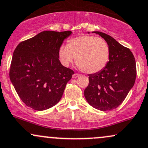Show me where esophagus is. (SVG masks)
Listing matches in <instances>:
<instances>
[{
  "instance_id": "obj_1",
  "label": "esophagus",
  "mask_w": 148,
  "mask_h": 148,
  "mask_svg": "<svg viewBox=\"0 0 148 148\" xmlns=\"http://www.w3.org/2000/svg\"><path fill=\"white\" fill-rule=\"evenodd\" d=\"M80 76V75L78 74V73H74L73 75V78H77L78 77H79Z\"/></svg>"
}]
</instances>
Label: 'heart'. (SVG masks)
<instances>
[{
  "mask_svg": "<svg viewBox=\"0 0 148 148\" xmlns=\"http://www.w3.org/2000/svg\"><path fill=\"white\" fill-rule=\"evenodd\" d=\"M61 62L68 66L75 57L81 71L95 73L106 66L109 60V48L104 39L92 35H82L68 41L67 46L59 50Z\"/></svg>",
  "mask_w": 148,
  "mask_h": 148,
  "instance_id": "obj_1",
  "label": "heart"
}]
</instances>
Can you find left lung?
<instances>
[{
  "label": "left lung",
  "instance_id": "8db88e82",
  "mask_svg": "<svg viewBox=\"0 0 148 148\" xmlns=\"http://www.w3.org/2000/svg\"><path fill=\"white\" fill-rule=\"evenodd\" d=\"M107 41L109 60L100 72L88 75L84 97L90 105L100 111H110L122 104L136 77V61L128 48L105 33L95 32Z\"/></svg>",
  "mask_w": 148,
  "mask_h": 148
}]
</instances>
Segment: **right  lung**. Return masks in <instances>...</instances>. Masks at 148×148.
Returning <instances> with one entry per match:
<instances>
[{"label":"right lung","mask_w":148,"mask_h":148,"mask_svg":"<svg viewBox=\"0 0 148 148\" xmlns=\"http://www.w3.org/2000/svg\"><path fill=\"white\" fill-rule=\"evenodd\" d=\"M71 33L43 31L21 41L15 48L10 78L26 106L43 111L53 107L62 98L74 71L62 65L59 50Z\"/></svg>","instance_id":"right-lung-1"}]
</instances>
